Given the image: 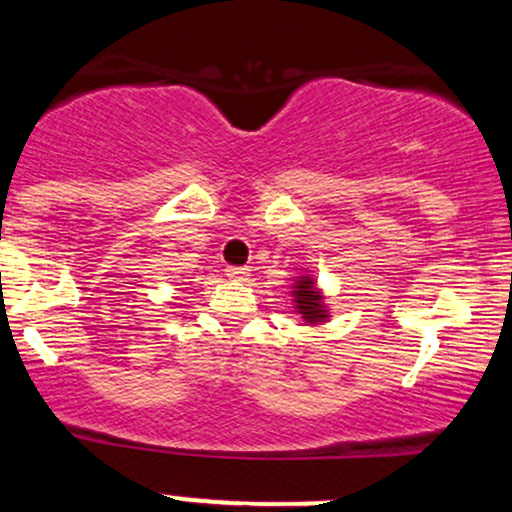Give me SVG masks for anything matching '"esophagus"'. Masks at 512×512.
<instances>
[{
  "label": "esophagus",
  "mask_w": 512,
  "mask_h": 512,
  "mask_svg": "<svg viewBox=\"0 0 512 512\" xmlns=\"http://www.w3.org/2000/svg\"><path fill=\"white\" fill-rule=\"evenodd\" d=\"M226 274L231 276L233 281H248L250 279V267H226Z\"/></svg>",
  "instance_id": "1"
}]
</instances>
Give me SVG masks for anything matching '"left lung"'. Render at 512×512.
Here are the masks:
<instances>
[{
	"label": "left lung",
	"instance_id": "obj_1",
	"mask_svg": "<svg viewBox=\"0 0 512 512\" xmlns=\"http://www.w3.org/2000/svg\"><path fill=\"white\" fill-rule=\"evenodd\" d=\"M296 305H298V313L305 317V322H320L325 320V310H322V296L315 291L313 281L308 276H301L296 284Z\"/></svg>",
	"mask_w": 512,
	"mask_h": 512
}]
</instances>
